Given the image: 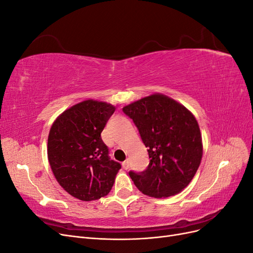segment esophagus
Listing matches in <instances>:
<instances>
[{"label":"esophagus","instance_id":"1","mask_svg":"<svg viewBox=\"0 0 253 253\" xmlns=\"http://www.w3.org/2000/svg\"><path fill=\"white\" fill-rule=\"evenodd\" d=\"M122 168H124L125 170H127L128 168H129V163H128V160L126 159V160H125L124 163H122Z\"/></svg>","mask_w":253,"mask_h":253}]
</instances>
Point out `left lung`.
Instances as JSON below:
<instances>
[{"label":"left lung","mask_w":253,"mask_h":253,"mask_svg":"<svg viewBox=\"0 0 253 253\" xmlns=\"http://www.w3.org/2000/svg\"><path fill=\"white\" fill-rule=\"evenodd\" d=\"M132 118L148 148L147 170L129 172L145 195L165 198L185 189L201 165L203 140L200 126L186 106L163 94H152L122 109Z\"/></svg>","instance_id":"left-lung-1"}]
</instances>
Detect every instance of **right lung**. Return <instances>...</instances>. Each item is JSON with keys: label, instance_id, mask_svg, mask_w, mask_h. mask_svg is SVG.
<instances>
[{"label": "right lung", "instance_id": "obj_1", "mask_svg": "<svg viewBox=\"0 0 253 253\" xmlns=\"http://www.w3.org/2000/svg\"><path fill=\"white\" fill-rule=\"evenodd\" d=\"M115 110L111 103L88 99L65 110L50 127L47 156L51 171L59 185L80 201L108 195L121 169L110 159L101 139Z\"/></svg>", "mask_w": 253, "mask_h": 253}]
</instances>
